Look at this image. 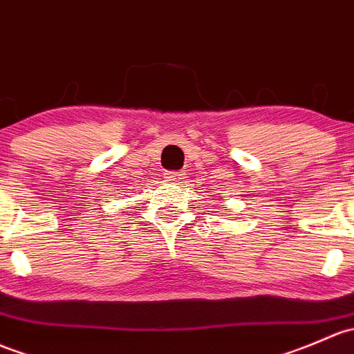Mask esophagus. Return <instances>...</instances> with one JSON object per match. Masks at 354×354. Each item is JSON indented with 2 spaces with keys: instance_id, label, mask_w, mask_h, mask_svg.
Wrapping results in <instances>:
<instances>
[{
  "instance_id": "34e87169",
  "label": "esophagus",
  "mask_w": 354,
  "mask_h": 354,
  "mask_svg": "<svg viewBox=\"0 0 354 354\" xmlns=\"http://www.w3.org/2000/svg\"><path fill=\"white\" fill-rule=\"evenodd\" d=\"M167 181H173V183H181L183 181V174L180 171H171V173H166Z\"/></svg>"
}]
</instances>
